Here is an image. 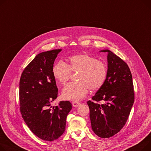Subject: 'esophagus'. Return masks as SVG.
I'll return each instance as SVG.
<instances>
[{"label": "esophagus", "instance_id": "1", "mask_svg": "<svg viewBox=\"0 0 151 151\" xmlns=\"http://www.w3.org/2000/svg\"><path fill=\"white\" fill-rule=\"evenodd\" d=\"M80 104H81V103H79V102H77V101H73V103H72V105H73V107H78V106H79Z\"/></svg>", "mask_w": 151, "mask_h": 151}]
</instances>
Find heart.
<instances>
[{"label":"heart","instance_id":"b5f03b06","mask_svg":"<svg viewBox=\"0 0 151 151\" xmlns=\"http://www.w3.org/2000/svg\"><path fill=\"white\" fill-rule=\"evenodd\" d=\"M72 72H79L78 83H70L63 90V96L71 101H78L92 91L101 88L107 76V68L102 61L87 53L72 56L68 63L59 61L52 68L53 77L61 84H65Z\"/></svg>","mask_w":151,"mask_h":151}]
</instances>
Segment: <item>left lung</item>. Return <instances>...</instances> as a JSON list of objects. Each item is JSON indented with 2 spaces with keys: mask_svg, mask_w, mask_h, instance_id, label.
I'll use <instances>...</instances> for the list:
<instances>
[{
  "mask_svg": "<svg viewBox=\"0 0 151 151\" xmlns=\"http://www.w3.org/2000/svg\"><path fill=\"white\" fill-rule=\"evenodd\" d=\"M107 76L104 85L87 102L94 133L101 138H109L125 125L134 103L132 76L127 64L109 50ZM101 101L102 104L99 102Z\"/></svg>",
  "mask_w": 151,
  "mask_h": 151,
  "instance_id": "8db88e82",
  "label": "left lung"
}]
</instances>
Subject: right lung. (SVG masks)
Here are the masks:
<instances>
[{
  "label": "right lung",
  "instance_id": "add662e5",
  "mask_svg": "<svg viewBox=\"0 0 151 151\" xmlns=\"http://www.w3.org/2000/svg\"><path fill=\"white\" fill-rule=\"evenodd\" d=\"M61 50L36 55L24 70L19 82L20 110L24 122L35 135L48 142L63 134L67 116L72 108L68 101L52 106L58 93L52 68Z\"/></svg>",
  "mask_w": 151,
  "mask_h": 151
}]
</instances>
